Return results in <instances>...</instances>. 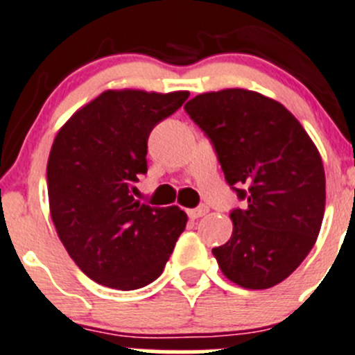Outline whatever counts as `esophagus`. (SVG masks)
I'll return each instance as SVG.
<instances>
[{
  "label": "esophagus",
  "instance_id": "esophagus-1",
  "mask_svg": "<svg viewBox=\"0 0 355 355\" xmlns=\"http://www.w3.org/2000/svg\"><path fill=\"white\" fill-rule=\"evenodd\" d=\"M207 211H209V207L207 206H199V207H196V209H187V214H189V218H192V220H198V218L207 214Z\"/></svg>",
  "mask_w": 355,
  "mask_h": 355
}]
</instances>
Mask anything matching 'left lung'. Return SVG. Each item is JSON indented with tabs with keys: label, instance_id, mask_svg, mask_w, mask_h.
I'll return each mask as SVG.
<instances>
[{
	"label": "left lung",
	"instance_id": "8db88e82",
	"mask_svg": "<svg viewBox=\"0 0 355 355\" xmlns=\"http://www.w3.org/2000/svg\"><path fill=\"white\" fill-rule=\"evenodd\" d=\"M184 108L213 142L225 180L247 200L230 213V241L213 249L218 266L244 288L275 287L320 234L327 200L320 151L284 105L259 92H204Z\"/></svg>",
	"mask_w": 355,
	"mask_h": 355
}]
</instances>
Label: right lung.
<instances>
[{
  "label": "right lung",
  "mask_w": 355,
  "mask_h": 355,
  "mask_svg": "<svg viewBox=\"0 0 355 355\" xmlns=\"http://www.w3.org/2000/svg\"><path fill=\"white\" fill-rule=\"evenodd\" d=\"M189 98L105 91L56 134L48 159L51 220L67 252L96 284L135 290L155 282L185 230L178 206L153 207L130 189L148 171V139Z\"/></svg>",
  "instance_id": "add662e5"
}]
</instances>
